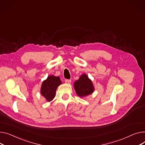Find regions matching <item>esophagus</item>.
Wrapping results in <instances>:
<instances>
[{
    "mask_svg": "<svg viewBox=\"0 0 145 145\" xmlns=\"http://www.w3.org/2000/svg\"><path fill=\"white\" fill-rule=\"evenodd\" d=\"M65 83L67 84H70L71 83V80L70 79H66L65 80Z\"/></svg>",
    "mask_w": 145,
    "mask_h": 145,
    "instance_id": "34e87169",
    "label": "esophagus"
}]
</instances>
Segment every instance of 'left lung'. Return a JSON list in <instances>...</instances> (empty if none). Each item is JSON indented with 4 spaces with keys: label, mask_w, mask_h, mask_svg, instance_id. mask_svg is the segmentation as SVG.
Returning <instances> with one entry per match:
<instances>
[{
    "label": "left lung",
    "mask_w": 145,
    "mask_h": 145,
    "mask_svg": "<svg viewBox=\"0 0 145 145\" xmlns=\"http://www.w3.org/2000/svg\"><path fill=\"white\" fill-rule=\"evenodd\" d=\"M74 88L76 94L80 97H84L93 93L94 86L91 80L86 74L80 76L79 79L74 83Z\"/></svg>",
    "instance_id": "8db88e82"
}]
</instances>
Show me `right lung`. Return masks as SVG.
Listing matches in <instances>:
<instances>
[{
    "label": "right lung",
    "mask_w": 145,
    "mask_h": 145,
    "mask_svg": "<svg viewBox=\"0 0 145 145\" xmlns=\"http://www.w3.org/2000/svg\"><path fill=\"white\" fill-rule=\"evenodd\" d=\"M61 84L62 82L59 77L49 76L42 83L41 94L47 101H51L55 97L56 89Z\"/></svg>",
    "instance_id": "right-lung-1"
}]
</instances>
